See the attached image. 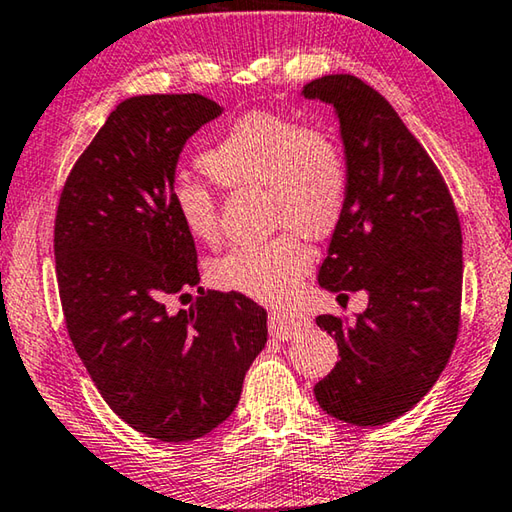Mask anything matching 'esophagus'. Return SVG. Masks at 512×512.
I'll return each instance as SVG.
<instances>
[{"label": "esophagus", "mask_w": 512, "mask_h": 512, "mask_svg": "<svg viewBox=\"0 0 512 512\" xmlns=\"http://www.w3.org/2000/svg\"><path fill=\"white\" fill-rule=\"evenodd\" d=\"M311 327L309 318H304L300 313H284V311H273L271 318H268V329H271L273 338L280 340H291L300 336L306 329Z\"/></svg>", "instance_id": "obj_1"}]
</instances>
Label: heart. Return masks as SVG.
I'll use <instances>...</instances> for the list:
<instances>
[{
	"instance_id": "1",
	"label": "heart",
	"mask_w": 512,
	"mask_h": 512,
	"mask_svg": "<svg viewBox=\"0 0 512 512\" xmlns=\"http://www.w3.org/2000/svg\"><path fill=\"white\" fill-rule=\"evenodd\" d=\"M201 170L226 190L264 188L268 224L282 235L255 246H237L210 264V282L264 304L293 297L311 266L300 237L331 235L347 206L349 172L340 145L315 127L277 111L239 116L206 152ZM179 224L199 244L219 239L217 199L197 181L172 185Z\"/></svg>"
}]
</instances>
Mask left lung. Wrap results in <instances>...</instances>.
Wrapping results in <instances>:
<instances>
[{"instance_id": "8db88e82", "label": "left lung", "mask_w": 512, "mask_h": 512, "mask_svg": "<svg viewBox=\"0 0 512 512\" xmlns=\"http://www.w3.org/2000/svg\"><path fill=\"white\" fill-rule=\"evenodd\" d=\"M336 109L349 172L347 206L318 282L338 300L365 291L356 320L318 315L338 342L313 387L338 421L385 425L430 392L450 360L461 315V226L441 172L394 107L349 73L304 85Z\"/></svg>"}]
</instances>
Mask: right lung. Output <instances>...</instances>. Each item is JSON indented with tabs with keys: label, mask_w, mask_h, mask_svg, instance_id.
<instances>
[{
	"label": "right lung",
	"mask_w": 512,
	"mask_h": 512,
	"mask_svg": "<svg viewBox=\"0 0 512 512\" xmlns=\"http://www.w3.org/2000/svg\"><path fill=\"white\" fill-rule=\"evenodd\" d=\"M221 111L199 94L123 100L73 165L55 215L73 347L111 410L167 443L226 421L268 336L262 306L199 286L194 239L172 208L185 141ZM192 287L190 310L166 311Z\"/></svg>",
	"instance_id": "1"
}]
</instances>
